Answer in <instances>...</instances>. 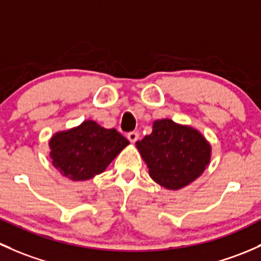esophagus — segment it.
<instances>
[{
  "label": "esophagus",
  "mask_w": 261,
  "mask_h": 261,
  "mask_svg": "<svg viewBox=\"0 0 261 261\" xmlns=\"http://www.w3.org/2000/svg\"><path fill=\"white\" fill-rule=\"evenodd\" d=\"M127 139L130 140V142H136L139 140V134L136 131H133V133H128L127 134Z\"/></svg>",
  "instance_id": "34e87169"
}]
</instances>
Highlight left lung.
Instances as JSON below:
<instances>
[{
	"mask_svg": "<svg viewBox=\"0 0 261 261\" xmlns=\"http://www.w3.org/2000/svg\"><path fill=\"white\" fill-rule=\"evenodd\" d=\"M150 177L166 190H180L209 166L211 145L196 128L170 119L156 120L152 133L136 142Z\"/></svg>",
	"mask_w": 261,
	"mask_h": 261,
	"instance_id": "8db88e82",
	"label": "left lung"
}]
</instances>
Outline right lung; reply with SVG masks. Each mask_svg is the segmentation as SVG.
Wrapping results in <instances>:
<instances>
[{
	"instance_id": "1",
	"label": "right lung",
	"mask_w": 261,
	"mask_h": 261,
	"mask_svg": "<svg viewBox=\"0 0 261 261\" xmlns=\"http://www.w3.org/2000/svg\"><path fill=\"white\" fill-rule=\"evenodd\" d=\"M128 144L115 128L102 127L94 120L57 131L48 141L52 165L72 181L90 180L103 172Z\"/></svg>"
}]
</instances>
